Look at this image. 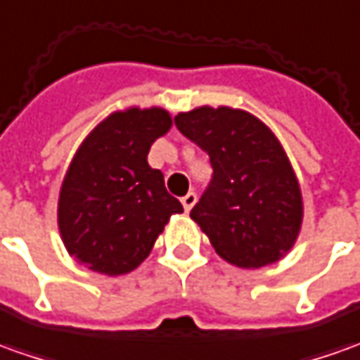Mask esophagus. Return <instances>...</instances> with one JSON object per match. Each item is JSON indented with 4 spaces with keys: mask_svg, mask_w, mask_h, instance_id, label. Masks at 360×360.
Wrapping results in <instances>:
<instances>
[{
    "mask_svg": "<svg viewBox=\"0 0 360 360\" xmlns=\"http://www.w3.org/2000/svg\"><path fill=\"white\" fill-rule=\"evenodd\" d=\"M181 202H183V209H185V212H189L193 207H195V202H197V193H187L183 199H181Z\"/></svg>",
    "mask_w": 360,
    "mask_h": 360,
    "instance_id": "1",
    "label": "esophagus"
}]
</instances>
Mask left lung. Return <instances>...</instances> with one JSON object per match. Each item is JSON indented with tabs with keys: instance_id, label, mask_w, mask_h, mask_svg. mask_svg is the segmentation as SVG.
<instances>
[{
	"instance_id": "left-lung-1",
	"label": "left lung",
	"mask_w": 360,
	"mask_h": 360,
	"mask_svg": "<svg viewBox=\"0 0 360 360\" xmlns=\"http://www.w3.org/2000/svg\"><path fill=\"white\" fill-rule=\"evenodd\" d=\"M175 126L211 158L212 179L191 219L214 252L246 270L278 262L303 221L300 183L280 139L250 112L229 106L181 112Z\"/></svg>"
}]
</instances>
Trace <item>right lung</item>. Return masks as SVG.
Instances as JSON below:
<instances>
[{
  "label": "right lung",
  "instance_id": "obj_1",
  "mask_svg": "<svg viewBox=\"0 0 360 360\" xmlns=\"http://www.w3.org/2000/svg\"><path fill=\"white\" fill-rule=\"evenodd\" d=\"M167 110L110 114L80 143L58 195V231L70 256L88 270L122 276L136 270L181 202L151 169V143L171 128Z\"/></svg>",
  "mask_w": 360,
  "mask_h": 360
}]
</instances>
